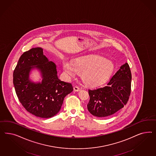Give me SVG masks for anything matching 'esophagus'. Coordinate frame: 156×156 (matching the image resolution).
I'll return each mask as SVG.
<instances>
[{
    "mask_svg": "<svg viewBox=\"0 0 156 156\" xmlns=\"http://www.w3.org/2000/svg\"><path fill=\"white\" fill-rule=\"evenodd\" d=\"M80 88L79 87H78V86H75V87H74V91H80Z\"/></svg>",
    "mask_w": 156,
    "mask_h": 156,
    "instance_id": "1",
    "label": "esophagus"
}]
</instances>
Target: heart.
<instances>
[{"label":"heart","mask_w":156,"mask_h":156,"mask_svg":"<svg viewBox=\"0 0 156 156\" xmlns=\"http://www.w3.org/2000/svg\"><path fill=\"white\" fill-rule=\"evenodd\" d=\"M63 69L67 77L82 74V78L86 85L97 86L109 79L114 70V65L112 61L104 57L90 55L80 58L74 63L63 61Z\"/></svg>","instance_id":"1"}]
</instances>
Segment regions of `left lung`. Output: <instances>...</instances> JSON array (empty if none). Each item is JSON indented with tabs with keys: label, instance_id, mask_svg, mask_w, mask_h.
Masks as SVG:
<instances>
[{
	"label": "left lung",
	"instance_id": "8db88e82",
	"mask_svg": "<svg viewBox=\"0 0 156 156\" xmlns=\"http://www.w3.org/2000/svg\"><path fill=\"white\" fill-rule=\"evenodd\" d=\"M132 74L125 63L113 76L107 86L89 90L87 109L97 117H106L118 112L127 104L131 92Z\"/></svg>",
	"mask_w": 156,
	"mask_h": 156
}]
</instances>
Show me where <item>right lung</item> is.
I'll return each mask as SVG.
<instances>
[{"label":"right lung","instance_id":"add662e5","mask_svg":"<svg viewBox=\"0 0 156 156\" xmlns=\"http://www.w3.org/2000/svg\"><path fill=\"white\" fill-rule=\"evenodd\" d=\"M41 47L33 48L20 56L13 73V83L20 102L30 113L51 118L61 108L66 95L73 91L70 83L59 80L57 66L50 61ZM42 78L35 83L29 78L34 69Z\"/></svg>","mask_w":156,"mask_h":156}]
</instances>
